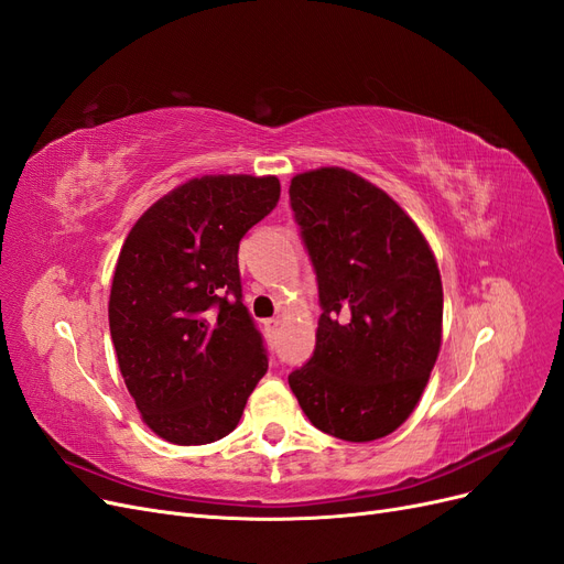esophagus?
Returning <instances> with one entry per match:
<instances>
[{"label": "esophagus", "instance_id": "obj_1", "mask_svg": "<svg viewBox=\"0 0 564 564\" xmlns=\"http://www.w3.org/2000/svg\"><path fill=\"white\" fill-rule=\"evenodd\" d=\"M278 326H280V319H265V322H263V328H265L268 338H273V336L278 334Z\"/></svg>", "mask_w": 564, "mask_h": 564}]
</instances>
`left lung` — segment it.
<instances>
[{"label": "left lung", "mask_w": 564, "mask_h": 564, "mask_svg": "<svg viewBox=\"0 0 564 564\" xmlns=\"http://www.w3.org/2000/svg\"><path fill=\"white\" fill-rule=\"evenodd\" d=\"M289 200L322 305L315 352L289 387L324 434L382 438L413 413L441 349L434 251L382 188L349 170L296 174Z\"/></svg>", "instance_id": "left-lung-1"}]
</instances>
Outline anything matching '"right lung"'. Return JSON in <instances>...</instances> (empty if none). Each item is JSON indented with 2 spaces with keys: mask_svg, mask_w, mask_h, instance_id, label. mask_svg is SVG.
I'll use <instances>...</instances> for the list:
<instances>
[{
  "mask_svg": "<svg viewBox=\"0 0 564 564\" xmlns=\"http://www.w3.org/2000/svg\"><path fill=\"white\" fill-rule=\"evenodd\" d=\"M278 200V177L205 174L172 188L128 232L109 332L142 420L170 443L230 434L268 371L242 303L238 249Z\"/></svg>",
  "mask_w": 564,
  "mask_h": 564,
  "instance_id": "right-lung-1",
  "label": "right lung"
}]
</instances>
